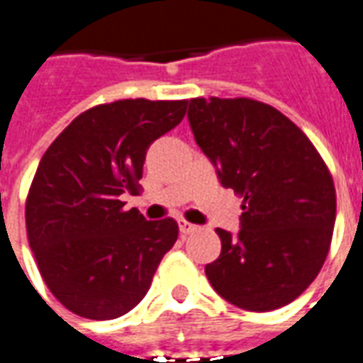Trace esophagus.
I'll use <instances>...</instances> for the list:
<instances>
[{
	"label": "esophagus",
	"instance_id": "34e87169",
	"mask_svg": "<svg viewBox=\"0 0 363 363\" xmlns=\"http://www.w3.org/2000/svg\"><path fill=\"white\" fill-rule=\"evenodd\" d=\"M196 229H197V225H194V223H187V221H184V219H182V221H179V231H182V233H184V235L194 233V231H196Z\"/></svg>",
	"mask_w": 363,
	"mask_h": 363
}]
</instances>
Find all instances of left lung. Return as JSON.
Segmentation results:
<instances>
[{"mask_svg":"<svg viewBox=\"0 0 363 363\" xmlns=\"http://www.w3.org/2000/svg\"><path fill=\"white\" fill-rule=\"evenodd\" d=\"M187 120L221 186L243 196L241 229H217L221 255L207 279L243 311H277L326 261L336 221L328 167L294 122L259 101L191 99Z\"/></svg>","mask_w":363,"mask_h":363,"instance_id":"obj_1","label":"left lung"}]
</instances>
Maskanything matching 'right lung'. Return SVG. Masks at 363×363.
<instances>
[{"label": "right lung", "mask_w": 363, "mask_h": 363, "mask_svg": "<svg viewBox=\"0 0 363 363\" xmlns=\"http://www.w3.org/2000/svg\"><path fill=\"white\" fill-rule=\"evenodd\" d=\"M187 101H116L82 112L47 148L25 206L29 247L45 284L91 320L130 312L174 247V219L122 209L138 191L152 142L176 128Z\"/></svg>", "instance_id": "right-lung-1"}]
</instances>
